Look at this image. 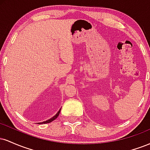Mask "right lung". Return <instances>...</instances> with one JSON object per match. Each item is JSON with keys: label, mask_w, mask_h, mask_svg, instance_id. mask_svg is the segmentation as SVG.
I'll list each match as a JSON object with an SVG mask.
<instances>
[{"label": "right lung", "mask_w": 150, "mask_h": 150, "mask_svg": "<svg viewBox=\"0 0 150 150\" xmlns=\"http://www.w3.org/2000/svg\"><path fill=\"white\" fill-rule=\"evenodd\" d=\"M61 109H60L59 111H58V113H56V114L54 116L52 117V118H51V119H49V120H46V121L42 122V123H41V124H44V123H51V122H52L53 120H54L58 116V115H59V113H60V111H61Z\"/></svg>", "instance_id": "1"}]
</instances>
